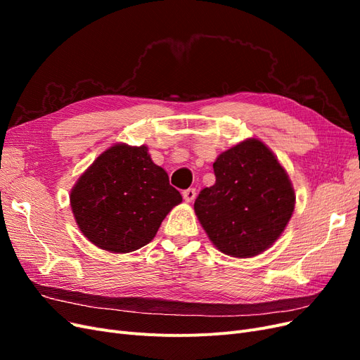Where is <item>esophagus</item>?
I'll return each mask as SVG.
<instances>
[{
  "instance_id": "34e87169",
  "label": "esophagus",
  "mask_w": 360,
  "mask_h": 360,
  "mask_svg": "<svg viewBox=\"0 0 360 360\" xmlns=\"http://www.w3.org/2000/svg\"><path fill=\"white\" fill-rule=\"evenodd\" d=\"M195 197H197V191H195L193 188H189L186 191H183V198L186 202H192L195 200Z\"/></svg>"
}]
</instances>
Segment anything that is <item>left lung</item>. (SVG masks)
Segmentation results:
<instances>
[{"label":"left lung","mask_w":360,"mask_h":360,"mask_svg":"<svg viewBox=\"0 0 360 360\" xmlns=\"http://www.w3.org/2000/svg\"><path fill=\"white\" fill-rule=\"evenodd\" d=\"M216 181L195 200V214L221 252L249 258L274 245L294 210L292 184L271 150L249 138L217 156Z\"/></svg>","instance_id":"8db88e82"}]
</instances>
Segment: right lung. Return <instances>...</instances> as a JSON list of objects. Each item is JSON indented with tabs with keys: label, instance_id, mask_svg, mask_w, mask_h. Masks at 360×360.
<instances>
[{
	"label": "right lung",
	"instance_id": "add662e5",
	"mask_svg": "<svg viewBox=\"0 0 360 360\" xmlns=\"http://www.w3.org/2000/svg\"><path fill=\"white\" fill-rule=\"evenodd\" d=\"M181 202L165 169L146 146L115 144L97 158L70 192L82 234L108 252L126 254L153 240L162 221Z\"/></svg>",
	"mask_w": 360,
	"mask_h": 360
}]
</instances>
